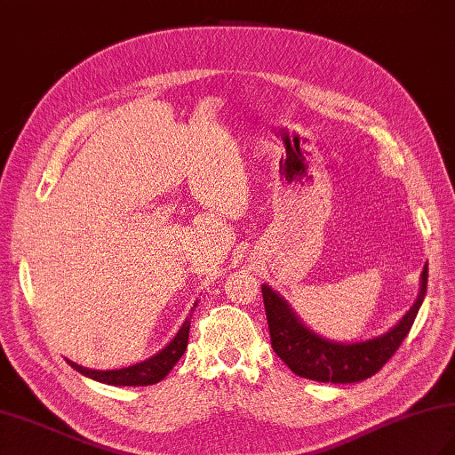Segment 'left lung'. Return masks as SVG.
I'll return each instance as SVG.
<instances>
[{
	"instance_id": "8db88e82",
	"label": "left lung",
	"mask_w": 455,
	"mask_h": 455,
	"mask_svg": "<svg viewBox=\"0 0 455 455\" xmlns=\"http://www.w3.org/2000/svg\"><path fill=\"white\" fill-rule=\"evenodd\" d=\"M428 264L420 275L417 301L391 331L363 342H334L307 328L285 299L269 285H262L264 307L274 352L295 375L321 383H355L375 375L391 360L407 338L427 295Z\"/></svg>"
}]
</instances>
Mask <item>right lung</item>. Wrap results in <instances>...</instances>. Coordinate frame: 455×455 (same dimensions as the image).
Instances as JSON below:
<instances>
[{"mask_svg": "<svg viewBox=\"0 0 455 455\" xmlns=\"http://www.w3.org/2000/svg\"><path fill=\"white\" fill-rule=\"evenodd\" d=\"M193 307H197V303ZM191 313H193V308H191ZM191 313L186 321H183L178 334L172 338V342L168 346H164L156 355H152V357H148V360H144L140 363L121 367V370L100 371V370H88V367H82L70 360H66V362L70 363L76 371H80L82 375L90 377V379H95L100 383L123 385V387H144V385H154V383L162 381L164 377L172 371V367L178 363L183 352L188 350Z\"/></svg>", "mask_w": 455, "mask_h": 455, "instance_id": "1", "label": "right lung"}]
</instances>
